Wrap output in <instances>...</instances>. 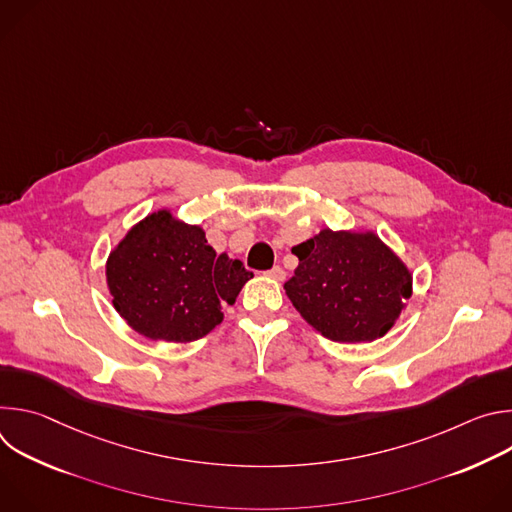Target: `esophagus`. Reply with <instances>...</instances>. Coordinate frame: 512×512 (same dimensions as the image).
<instances>
[{"label": "esophagus", "mask_w": 512, "mask_h": 512, "mask_svg": "<svg viewBox=\"0 0 512 512\" xmlns=\"http://www.w3.org/2000/svg\"><path fill=\"white\" fill-rule=\"evenodd\" d=\"M265 275L271 277V279H275V281H283V279H285V271H283V267H279V265L271 267Z\"/></svg>", "instance_id": "obj_1"}]
</instances>
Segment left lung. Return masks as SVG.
Listing matches in <instances>:
<instances>
[{"label":"left lung","mask_w":512,"mask_h":512,"mask_svg":"<svg viewBox=\"0 0 512 512\" xmlns=\"http://www.w3.org/2000/svg\"><path fill=\"white\" fill-rule=\"evenodd\" d=\"M300 263L283 283L302 318L334 342L385 336L413 294V273L375 231L322 229L291 249Z\"/></svg>","instance_id":"obj_1"}]
</instances>
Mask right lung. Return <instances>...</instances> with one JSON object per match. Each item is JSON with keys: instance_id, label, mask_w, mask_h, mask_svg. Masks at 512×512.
Returning <instances> with one entry per match:
<instances>
[{"instance_id": "add662e5", "label": "right lung", "mask_w": 512, "mask_h": 512, "mask_svg": "<svg viewBox=\"0 0 512 512\" xmlns=\"http://www.w3.org/2000/svg\"><path fill=\"white\" fill-rule=\"evenodd\" d=\"M113 308L141 336L192 342L223 322L253 277L229 253L216 255L200 225L160 208L133 225L105 265Z\"/></svg>"}]
</instances>
